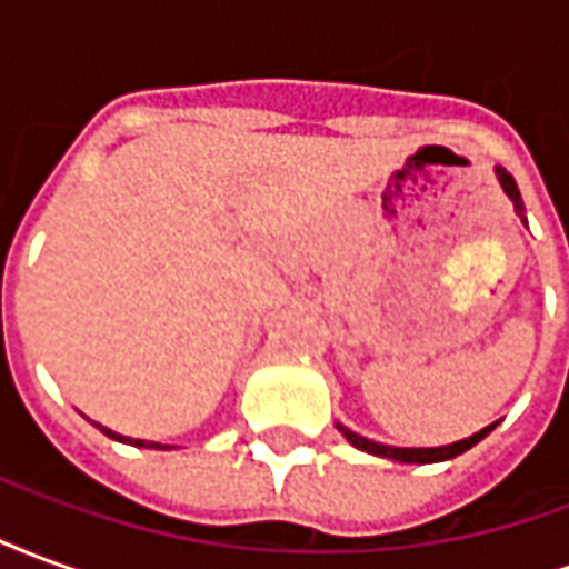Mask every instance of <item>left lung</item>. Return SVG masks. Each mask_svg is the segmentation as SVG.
<instances>
[{
    "label": "left lung",
    "mask_w": 569,
    "mask_h": 569,
    "mask_svg": "<svg viewBox=\"0 0 569 569\" xmlns=\"http://www.w3.org/2000/svg\"><path fill=\"white\" fill-rule=\"evenodd\" d=\"M497 179H500L502 191H506V194H509V200H512L518 219L527 224L525 200H521V191H518V186H515L512 173H506L502 167H497ZM497 423H500V420H497ZM497 423L478 429V432H472L469 439L451 441V445H439V448H396V445H383V441L366 439V436H359V432H353V429H347L345 423H335V427L341 429V436H345V439L350 441L353 448H359V451H366V453H375V457H387V460H396V463H441V460H451V457H457V453L469 451V448L485 439V436H488L490 429L497 427Z\"/></svg>",
    "instance_id": "8db88e82"
}]
</instances>
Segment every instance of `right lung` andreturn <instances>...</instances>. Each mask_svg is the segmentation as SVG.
<instances>
[{
	"label": "right lung",
	"instance_id": "add662e5",
	"mask_svg": "<svg viewBox=\"0 0 569 569\" xmlns=\"http://www.w3.org/2000/svg\"><path fill=\"white\" fill-rule=\"evenodd\" d=\"M100 427V423H97ZM109 436V439H116V441H124V445H137V448H161V451H167L170 445H161V441H142V439H128V436H118V432H112L109 427H100Z\"/></svg>",
	"mask_w": 569,
	"mask_h": 569
}]
</instances>
